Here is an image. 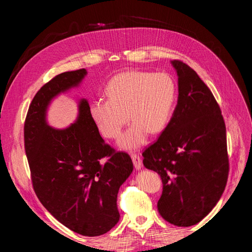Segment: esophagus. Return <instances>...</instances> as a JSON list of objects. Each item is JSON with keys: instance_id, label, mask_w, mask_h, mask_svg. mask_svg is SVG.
<instances>
[{"instance_id": "34e87169", "label": "esophagus", "mask_w": 252, "mask_h": 252, "mask_svg": "<svg viewBox=\"0 0 252 252\" xmlns=\"http://www.w3.org/2000/svg\"><path fill=\"white\" fill-rule=\"evenodd\" d=\"M131 158H132V162H133L135 169L141 170L143 168V162H142V158L139 157V155L131 154Z\"/></svg>"}]
</instances>
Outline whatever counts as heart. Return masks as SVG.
<instances>
[{
    "mask_svg": "<svg viewBox=\"0 0 252 252\" xmlns=\"http://www.w3.org/2000/svg\"><path fill=\"white\" fill-rule=\"evenodd\" d=\"M106 94L108 100L100 98L90 104V117L109 139L118 138L129 118L133 120L119 140L122 148L131 150L146 142L149 131L162 132L168 125L177 87L164 72L127 71L114 75L106 86Z\"/></svg>",
    "mask_w": 252,
    "mask_h": 252,
    "instance_id": "heart-1",
    "label": "heart"
}]
</instances>
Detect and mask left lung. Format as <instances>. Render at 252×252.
Masks as SVG:
<instances>
[{
    "label": "left lung",
    "instance_id": "8db88e82",
    "mask_svg": "<svg viewBox=\"0 0 252 252\" xmlns=\"http://www.w3.org/2000/svg\"><path fill=\"white\" fill-rule=\"evenodd\" d=\"M178 104L158 141L143 152V164L159 174L162 218L179 227L195 225L222 196L228 179L226 127L210 89L181 61Z\"/></svg>",
    "mask_w": 252,
    "mask_h": 252
}]
</instances>
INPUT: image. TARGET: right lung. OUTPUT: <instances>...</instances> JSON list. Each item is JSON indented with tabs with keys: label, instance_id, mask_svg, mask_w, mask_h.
Wrapping results in <instances>:
<instances>
[{
	"label": "right lung",
	"instance_id": "right-lung-1",
	"mask_svg": "<svg viewBox=\"0 0 252 252\" xmlns=\"http://www.w3.org/2000/svg\"><path fill=\"white\" fill-rule=\"evenodd\" d=\"M86 75V69L63 72L37 91L24 140L32 185L44 207L70 230L97 236L119 222L117 197L133 170L131 158L105 143L85 97L79 98L77 119L69 126L51 127L47 120L52 101L80 87Z\"/></svg>",
	"mask_w": 252,
	"mask_h": 252
}]
</instances>
